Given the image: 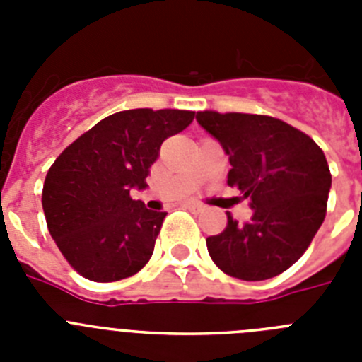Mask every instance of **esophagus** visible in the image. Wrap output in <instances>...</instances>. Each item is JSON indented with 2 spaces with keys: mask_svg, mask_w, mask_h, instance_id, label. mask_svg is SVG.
Returning <instances> with one entry per match:
<instances>
[{
  "mask_svg": "<svg viewBox=\"0 0 362 362\" xmlns=\"http://www.w3.org/2000/svg\"><path fill=\"white\" fill-rule=\"evenodd\" d=\"M185 209L192 210V212H203L204 206L199 203H185Z\"/></svg>",
  "mask_w": 362,
  "mask_h": 362,
  "instance_id": "34e87169",
  "label": "esophagus"
}]
</instances>
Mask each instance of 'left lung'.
<instances>
[{"instance_id":"8db88e82","label":"left lung","mask_w":362,"mask_h":362,"mask_svg":"<svg viewBox=\"0 0 362 362\" xmlns=\"http://www.w3.org/2000/svg\"><path fill=\"white\" fill-rule=\"evenodd\" d=\"M196 119L223 146L232 165L228 185L254 210L246 225L228 216L226 228L206 239L210 257L243 281L279 276L305 254L325 221L332 187L325 153L276 117L204 110Z\"/></svg>"}]
</instances>
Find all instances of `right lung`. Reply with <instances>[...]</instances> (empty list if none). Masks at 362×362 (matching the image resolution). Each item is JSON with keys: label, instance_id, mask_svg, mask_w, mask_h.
I'll return each instance as SVG.
<instances>
[{"label": "right lung", "instance_id": "right-lung-1", "mask_svg": "<svg viewBox=\"0 0 362 362\" xmlns=\"http://www.w3.org/2000/svg\"><path fill=\"white\" fill-rule=\"evenodd\" d=\"M196 112L134 108L105 117L66 146L47 172L43 212L70 267L86 279L112 283L152 257L166 212L148 210L130 190L146 188L166 137Z\"/></svg>", "mask_w": 362, "mask_h": 362}]
</instances>
